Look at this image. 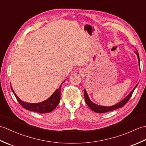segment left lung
<instances>
[{"mask_svg":"<svg viewBox=\"0 0 146 146\" xmlns=\"http://www.w3.org/2000/svg\"><path fill=\"white\" fill-rule=\"evenodd\" d=\"M135 52L136 54H137L138 60H139V63H140V61H139V53L137 52V51H135ZM137 86V85L135 86L134 88L132 90L131 92L130 93V94L127 96V97L125 98H123L122 101L119 102V103L114 105H113V106H110V107L101 106V105H97V104H95L94 103H93V102L90 100L87 93H86L85 90H84L85 100L86 104H87V105L89 107V108H90L91 110H92L93 111H94L97 113H105V112H107V111H110L116 110V109H117V108H121V107L124 106V105L127 104V102L129 99L131 98V96L133 94V92H134V90L135 89L136 86Z\"/></svg>","mask_w":146,"mask_h":146,"instance_id":"obj_1","label":"left lung"}]
</instances>
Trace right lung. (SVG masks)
Returning a JSON list of instances; mask_svg holds the SVG:
<instances>
[{"label": "right lung", "mask_w": 146, "mask_h": 146, "mask_svg": "<svg viewBox=\"0 0 146 146\" xmlns=\"http://www.w3.org/2000/svg\"><path fill=\"white\" fill-rule=\"evenodd\" d=\"M61 85H60V88L57 89L50 97L48 98L44 102H40V103H36V104H31L27 103V102H24L22 101L21 99L19 98L16 94H15L13 89H12L11 86V89L12 92L14 93L15 98H17L19 103L22 105L25 109L28 110L30 111H35V112H38L40 113H49L51 112L55 108L57 107L58 104L60 103V97H61Z\"/></svg>", "instance_id": "right-lung-1"}]
</instances>
